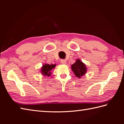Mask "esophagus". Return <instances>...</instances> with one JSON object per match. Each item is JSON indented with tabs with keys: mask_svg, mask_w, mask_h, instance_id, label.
<instances>
[{
	"mask_svg": "<svg viewBox=\"0 0 124 124\" xmlns=\"http://www.w3.org/2000/svg\"><path fill=\"white\" fill-rule=\"evenodd\" d=\"M61 63L63 64H66V61L64 59H62L61 60Z\"/></svg>",
	"mask_w": 124,
	"mask_h": 124,
	"instance_id": "34e87169",
	"label": "esophagus"
}]
</instances>
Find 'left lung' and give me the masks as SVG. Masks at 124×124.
<instances>
[{
    "label": "left lung",
    "mask_w": 124,
    "mask_h": 124,
    "mask_svg": "<svg viewBox=\"0 0 124 124\" xmlns=\"http://www.w3.org/2000/svg\"><path fill=\"white\" fill-rule=\"evenodd\" d=\"M71 70L76 77L78 78H81L87 71L86 65L79 59H77L75 63L71 65Z\"/></svg>",
    "instance_id": "obj_1"
}]
</instances>
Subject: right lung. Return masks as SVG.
I'll use <instances>...</instances> for the list:
<instances>
[{
    "label": "right lung",
    "instance_id": "obj_1",
    "mask_svg": "<svg viewBox=\"0 0 124 124\" xmlns=\"http://www.w3.org/2000/svg\"><path fill=\"white\" fill-rule=\"evenodd\" d=\"M56 67V64H45L43 65L41 68V73L45 76H50L52 74L51 71Z\"/></svg>",
    "mask_w": 124,
    "mask_h": 124
}]
</instances>
